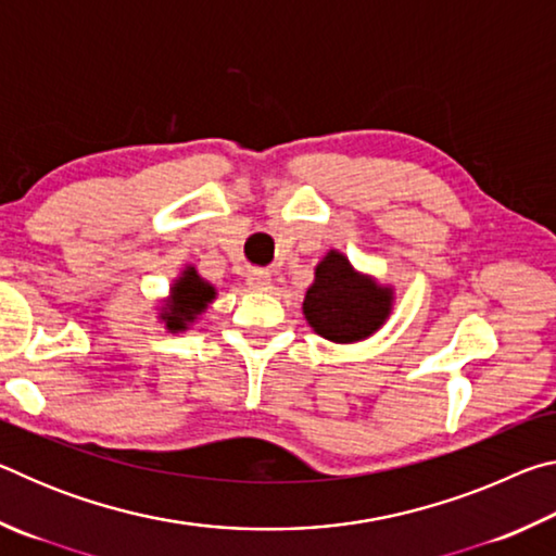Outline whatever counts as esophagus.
Masks as SVG:
<instances>
[{
  "mask_svg": "<svg viewBox=\"0 0 556 556\" xmlns=\"http://www.w3.org/2000/svg\"><path fill=\"white\" fill-rule=\"evenodd\" d=\"M248 287L255 291H269L271 289V275L267 269H252L248 275Z\"/></svg>",
  "mask_w": 556,
  "mask_h": 556,
  "instance_id": "obj_1",
  "label": "esophagus"
}]
</instances>
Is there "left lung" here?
<instances>
[{
    "label": "left lung",
    "mask_w": 556,
    "mask_h": 556,
    "mask_svg": "<svg viewBox=\"0 0 556 556\" xmlns=\"http://www.w3.org/2000/svg\"><path fill=\"white\" fill-rule=\"evenodd\" d=\"M390 304V289L357 277L343 255L328 252L306 291L304 314L318 336L333 343H353L378 331Z\"/></svg>",
    "instance_id": "obj_1"
}]
</instances>
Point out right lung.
Returning a JSON list of instances; mask_svg holds the SVG:
<instances>
[{
    "label": "right lung",
    "mask_w": 556,
    "mask_h": 556,
    "mask_svg": "<svg viewBox=\"0 0 556 556\" xmlns=\"http://www.w3.org/2000/svg\"><path fill=\"white\" fill-rule=\"evenodd\" d=\"M213 296L215 291L208 281H203L195 275L193 267L186 269L184 277L174 287V301L168 304V314H164L168 331H181V328H186L188 321H193L208 306Z\"/></svg>",
    "instance_id": "1"
}]
</instances>
